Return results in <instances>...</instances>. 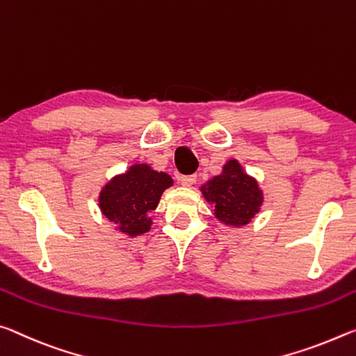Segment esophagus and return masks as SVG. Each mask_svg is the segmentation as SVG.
I'll return each instance as SVG.
<instances>
[{"mask_svg":"<svg viewBox=\"0 0 356 356\" xmlns=\"http://www.w3.org/2000/svg\"><path fill=\"white\" fill-rule=\"evenodd\" d=\"M195 179H197L195 175H183V177H179V183L186 186V188H189V186L195 183Z\"/></svg>","mask_w":356,"mask_h":356,"instance_id":"1","label":"esophagus"}]
</instances>
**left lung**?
<instances>
[{
    "label": "left lung",
    "mask_w": 356,
    "mask_h": 356,
    "mask_svg": "<svg viewBox=\"0 0 356 356\" xmlns=\"http://www.w3.org/2000/svg\"><path fill=\"white\" fill-rule=\"evenodd\" d=\"M200 191L207 202L214 205V216L225 225H246L264 203L257 181L243 170L236 159L227 162L222 173L209 179Z\"/></svg>",
    "instance_id": "1"
}]
</instances>
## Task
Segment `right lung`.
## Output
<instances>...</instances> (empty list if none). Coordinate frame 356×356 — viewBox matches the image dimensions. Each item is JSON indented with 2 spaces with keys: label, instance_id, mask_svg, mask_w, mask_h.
<instances>
[{
  "label": "right lung",
  "instance_id": "1",
  "mask_svg": "<svg viewBox=\"0 0 356 356\" xmlns=\"http://www.w3.org/2000/svg\"><path fill=\"white\" fill-rule=\"evenodd\" d=\"M173 184L170 175L156 172L148 164H136L115 177L99 194V208L120 232L137 236L148 232V213L156 209L162 192Z\"/></svg>",
  "mask_w": 356,
  "mask_h": 356
}]
</instances>
